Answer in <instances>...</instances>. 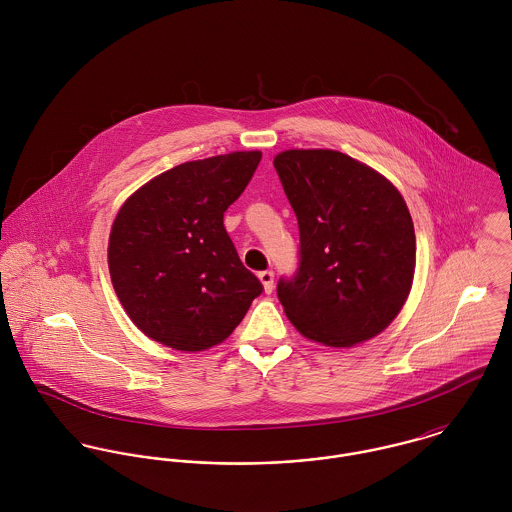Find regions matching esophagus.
Returning a JSON list of instances; mask_svg holds the SVG:
<instances>
[{
	"label": "esophagus",
	"instance_id": "1",
	"mask_svg": "<svg viewBox=\"0 0 512 512\" xmlns=\"http://www.w3.org/2000/svg\"><path fill=\"white\" fill-rule=\"evenodd\" d=\"M258 278H260V282L264 284V292L270 293L274 290V272H272V270H264V272H260V274H258Z\"/></svg>",
	"mask_w": 512,
	"mask_h": 512
}]
</instances>
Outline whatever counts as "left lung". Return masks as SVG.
Masks as SVG:
<instances>
[{
  "mask_svg": "<svg viewBox=\"0 0 512 512\" xmlns=\"http://www.w3.org/2000/svg\"><path fill=\"white\" fill-rule=\"evenodd\" d=\"M299 226V260L278 299L293 327L329 347L384 331L414 278L416 234L396 187L333 149H290L274 159Z\"/></svg>",
  "mask_w": 512,
  "mask_h": 512,
  "instance_id": "8db88e82",
  "label": "left lung"
}]
</instances>
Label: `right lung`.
<instances>
[{"label": "right lung", "instance_id": "add662e5", "mask_svg": "<svg viewBox=\"0 0 512 512\" xmlns=\"http://www.w3.org/2000/svg\"><path fill=\"white\" fill-rule=\"evenodd\" d=\"M260 159V151H234L181 163L120 209L108 268L126 313L149 339L177 351L219 345L264 292L222 222Z\"/></svg>", "mask_w": 512, "mask_h": 512}]
</instances>
